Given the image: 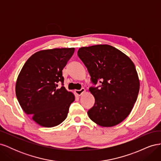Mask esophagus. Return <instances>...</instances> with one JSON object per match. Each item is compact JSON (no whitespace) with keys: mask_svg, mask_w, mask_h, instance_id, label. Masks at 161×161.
Listing matches in <instances>:
<instances>
[{"mask_svg":"<svg viewBox=\"0 0 161 161\" xmlns=\"http://www.w3.org/2000/svg\"><path fill=\"white\" fill-rule=\"evenodd\" d=\"M75 93L78 95V96H80L82 93H84V92H85V89L84 88H82L80 90H75Z\"/></svg>","mask_w":161,"mask_h":161,"instance_id":"esophagus-1","label":"esophagus"}]
</instances>
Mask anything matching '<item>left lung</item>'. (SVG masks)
<instances>
[{
	"mask_svg": "<svg viewBox=\"0 0 161 161\" xmlns=\"http://www.w3.org/2000/svg\"><path fill=\"white\" fill-rule=\"evenodd\" d=\"M78 56L91 76L95 104L87 114L95 123L111 127L124 121L137 99L140 82L130 58L109 45L82 47Z\"/></svg>",
	"mask_w": 161,
	"mask_h": 161,
	"instance_id": "8db88e82",
	"label": "left lung"
}]
</instances>
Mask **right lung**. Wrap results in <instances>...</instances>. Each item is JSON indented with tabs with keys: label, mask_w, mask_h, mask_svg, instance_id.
<instances>
[{
	"label": "right lung",
	"mask_w": 161,
	"mask_h": 161,
	"mask_svg": "<svg viewBox=\"0 0 161 161\" xmlns=\"http://www.w3.org/2000/svg\"><path fill=\"white\" fill-rule=\"evenodd\" d=\"M74 52V47L37 52L27 60L18 76L15 92L19 103L27 115L43 127L61 124L75 101V95L64 86L62 76V70Z\"/></svg>",
	"instance_id": "1"
}]
</instances>
